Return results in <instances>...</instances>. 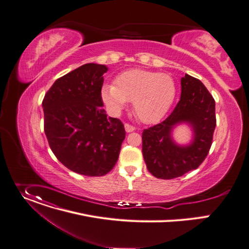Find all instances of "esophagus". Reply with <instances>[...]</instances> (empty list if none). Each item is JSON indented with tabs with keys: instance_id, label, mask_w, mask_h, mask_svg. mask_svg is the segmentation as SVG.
Listing matches in <instances>:
<instances>
[{
	"instance_id": "34e87169",
	"label": "esophagus",
	"mask_w": 249,
	"mask_h": 249,
	"mask_svg": "<svg viewBox=\"0 0 249 249\" xmlns=\"http://www.w3.org/2000/svg\"><path fill=\"white\" fill-rule=\"evenodd\" d=\"M125 131L127 132V133H131V132H133L134 130H135V127H133L132 125H130V124H125Z\"/></svg>"
}]
</instances>
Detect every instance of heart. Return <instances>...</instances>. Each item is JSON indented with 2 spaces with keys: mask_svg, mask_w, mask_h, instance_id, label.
<instances>
[{
  "mask_svg": "<svg viewBox=\"0 0 249 249\" xmlns=\"http://www.w3.org/2000/svg\"><path fill=\"white\" fill-rule=\"evenodd\" d=\"M176 84L173 77L141 69L121 72L115 78V85L104 84L101 97L111 111L118 114L132 101L135 115L144 123L160 120L174 102Z\"/></svg>",
  "mask_w": 249,
  "mask_h": 249,
  "instance_id": "heart-1",
  "label": "heart"
}]
</instances>
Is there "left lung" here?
<instances>
[{"label":"left lung","mask_w":249,"mask_h":249,"mask_svg":"<svg viewBox=\"0 0 249 249\" xmlns=\"http://www.w3.org/2000/svg\"><path fill=\"white\" fill-rule=\"evenodd\" d=\"M180 98L162 123L143 131L142 153L149 172L158 178L170 179L196 169L211 149L215 128V102L202 82L189 74L180 79ZM192 130L188 144L172 138L177 125Z\"/></svg>","instance_id":"obj_1"}]
</instances>
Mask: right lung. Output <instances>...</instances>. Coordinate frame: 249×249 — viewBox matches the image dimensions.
<instances>
[{"label":"right lung","instance_id":"1","mask_svg":"<svg viewBox=\"0 0 249 249\" xmlns=\"http://www.w3.org/2000/svg\"><path fill=\"white\" fill-rule=\"evenodd\" d=\"M104 64L86 63L55 80L42 101L44 133L58 161L74 173L100 177L115 166L125 130L107 117L101 88Z\"/></svg>","mask_w":249,"mask_h":249}]
</instances>
